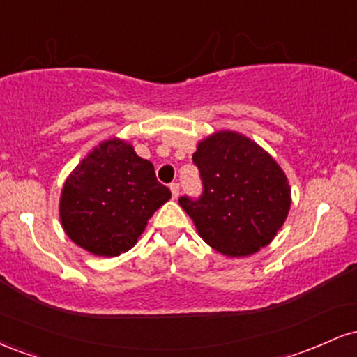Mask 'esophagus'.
I'll list each match as a JSON object with an SVG mask.
<instances>
[{"label": "esophagus", "mask_w": 357, "mask_h": 357, "mask_svg": "<svg viewBox=\"0 0 357 357\" xmlns=\"http://www.w3.org/2000/svg\"><path fill=\"white\" fill-rule=\"evenodd\" d=\"M169 190H171V195H173V198L174 199L178 198V196H179V184L178 183H171Z\"/></svg>", "instance_id": "esophagus-1"}]
</instances>
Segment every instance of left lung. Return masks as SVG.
Masks as SVG:
<instances>
[{"mask_svg": "<svg viewBox=\"0 0 357 357\" xmlns=\"http://www.w3.org/2000/svg\"><path fill=\"white\" fill-rule=\"evenodd\" d=\"M203 191L179 204L210 247L228 257H247L267 247L284 225L290 186L280 166L241 134L221 130L192 154Z\"/></svg>", "mask_w": 357, "mask_h": 357, "instance_id": "obj_1", "label": "left lung"}]
</instances>
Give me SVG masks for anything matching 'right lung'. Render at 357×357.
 <instances>
[{"label": "right lung", "instance_id": "right-lung-1", "mask_svg": "<svg viewBox=\"0 0 357 357\" xmlns=\"http://www.w3.org/2000/svg\"><path fill=\"white\" fill-rule=\"evenodd\" d=\"M171 198L153 162L121 139L90 153L65 181L60 220L72 241L93 255L117 257L136 245L147 220Z\"/></svg>", "mask_w": 357, "mask_h": 357}]
</instances>
